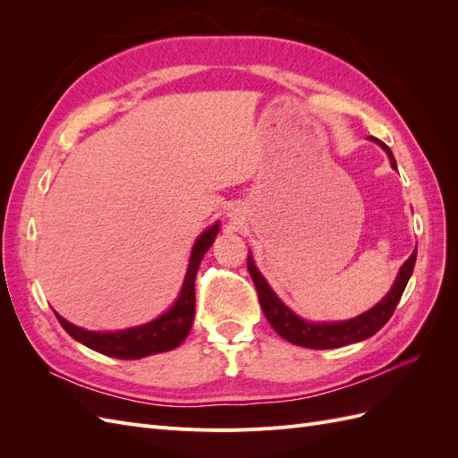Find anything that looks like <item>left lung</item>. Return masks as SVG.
I'll return each mask as SVG.
<instances>
[{
	"instance_id": "obj_1",
	"label": "left lung",
	"mask_w": 458,
	"mask_h": 458,
	"mask_svg": "<svg viewBox=\"0 0 458 458\" xmlns=\"http://www.w3.org/2000/svg\"><path fill=\"white\" fill-rule=\"evenodd\" d=\"M372 141H378L374 140ZM380 143V141H378ZM384 150L387 152V157L392 160V165L395 168V158L392 155V150L387 148L384 143H380ZM414 261H417V250L411 254V258L403 263L401 267L397 281L394 288L387 293V296L369 310L367 313L359 315L355 318H350V321H342V323H308L301 321L300 317H296L293 311H290L284 303L275 296L266 279L259 275L256 269L252 258L248 256V271H250L252 281L258 290V298L261 303V310L266 313L269 325L276 330V335H281L284 340L293 342L296 345H301V348H311V350H330V348H342V345H348L353 342H361L377 332L390 321V317L394 315L397 303L403 296V290L411 279L412 269H414Z\"/></svg>"
}]
</instances>
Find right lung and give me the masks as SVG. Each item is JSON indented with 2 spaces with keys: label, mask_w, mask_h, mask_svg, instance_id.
Listing matches in <instances>:
<instances>
[{
  "label": "right lung",
  "mask_w": 458,
  "mask_h": 458,
  "mask_svg": "<svg viewBox=\"0 0 458 458\" xmlns=\"http://www.w3.org/2000/svg\"><path fill=\"white\" fill-rule=\"evenodd\" d=\"M216 234L217 225L206 229L195 242V246H192L182 294H179L174 308L158 317L157 321L122 332H91L68 323L59 313L55 315H57L63 328L74 340L108 357L140 359L152 353L174 350L187 338L192 327V318H195V276L200 259L208 252V248L212 246Z\"/></svg>",
  "instance_id": "1"
}]
</instances>
